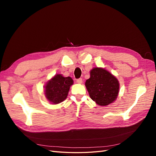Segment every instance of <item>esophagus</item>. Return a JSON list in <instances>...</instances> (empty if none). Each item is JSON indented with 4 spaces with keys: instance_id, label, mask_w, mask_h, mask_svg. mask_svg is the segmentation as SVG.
Returning <instances> with one entry per match:
<instances>
[{
    "instance_id": "esophagus-1",
    "label": "esophagus",
    "mask_w": 156,
    "mask_h": 156,
    "mask_svg": "<svg viewBox=\"0 0 156 156\" xmlns=\"http://www.w3.org/2000/svg\"><path fill=\"white\" fill-rule=\"evenodd\" d=\"M77 81V83H79V84H81V83H83V79L80 78V79H77V81Z\"/></svg>"
}]
</instances>
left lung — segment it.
I'll use <instances>...</instances> for the list:
<instances>
[{"label":"left lung","mask_w":156,"mask_h":156,"mask_svg":"<svg viewBox=\"0 0 156 156\" xmlns=\"http://www.w3.org/2000/svg\"><path fill=\"white\" fill-rule=\"evenodd\" d=\"M118 79L106 69L94 68L90 71V77L85 86L89 96L98 105L106 106L116 99L119 92Z\"/></svg>","instance_id":"obj_1"}]
</instances>
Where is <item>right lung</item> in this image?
I'll list each match as a JSON object with an SVG mask.
<instances>
[{
    "label": "right lung",
    "instance_id": "add662e5",
    "mask_svg": "<svg viewBox=\"0 0 156 156\" xmlns=\"http://www.w3.org/2000/svg\"><path fill=\"white\" fill-rule=\"evenodd\" d=\"M73 83V79L70 77H64L61 74L55 75L45 86L46 98L53 104L61 103L66 99Z\"/></svg>",
    "mask_w": 156,
    "mask_h": 156
}]
</instances>
